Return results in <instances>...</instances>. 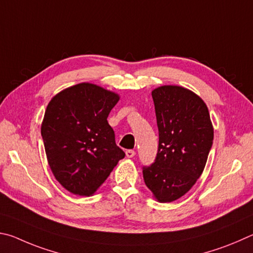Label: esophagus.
<instances>
[{"label": "esophagus", "mask_w": 253, "mask_h": 253, "mask_svg": "<svg viewBox=\"0 0 253 253\" xmlns=\"http://www.w3.org/2000/svg\"><path fill=\"white\" fill-rule=\"evenodd\" d=\"M126 156L127 158H133L135 156V152L133 151V150H126Z\"/></svg>", "instance_id": "34e87169"}]
</instances>
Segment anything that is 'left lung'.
<instances>
[{
	"label": "left lung",
	"mask_w": 253,
	"mask_h": 253,
	"mask_svg": "<svg viewBox=\"0 0 253 253\" xmlns=\"http://www.w3.org/2000/svg\"><path fill=\"white\" fill-rule=\"evenodd\" d=\"M159 129L156 161L143 168L145 185L158 202L184 196L200 178L213 142L209 110L200 96L179 85L152 91Z\"/></svg>",
	"instance_id": "left-lung-1"
}]
</instances>
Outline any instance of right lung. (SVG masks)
<instances>
[{
  "instance_id": "1",
  "label": "right lung",
  "mask_w": 253,
  "mask_h": 253,
  "mask_svg": "<svg viewBox=\"0 0 253 253\" xmlns=\"http://www.w3.org/2000/svg\"><path fill=\"white\" fill-rule=\"evenodd\" d=\"M118 93L83 82L66 87L46 106L41 134L53 175L69 192L90 197L124 153L108 123Z\"/></svg>"
}]
</instances>
